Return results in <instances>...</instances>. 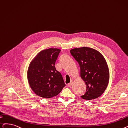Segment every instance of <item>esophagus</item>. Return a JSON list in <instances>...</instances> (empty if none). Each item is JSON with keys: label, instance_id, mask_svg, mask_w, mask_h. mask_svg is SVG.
<instances>
[{"label": "esophagus", "instance_id": "obj_1", "mask_svg": "<svg viewBox=\"0 0 128 128\" xmlns=\"http://www.w3.org/2000/svg\"><path fill=\"white\" fill-rule=\"evenodd\" d=\"M72 84H73V81H71V82H70V83H69L68 84V85H67L68 87H71V86L72 85Z\"/></svg>", "mask_w": 128, "mask_h": 128}]
</instances>
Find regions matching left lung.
<instances>
[{
	"mask_svg": "<svg viewBox=\"0 0 128 128\" xmlns=\"http://www.w3.org/2000/svg\"><path fill=\"white\" fill-rule=\"evenodd\" d=\"M70 53L78 63L81 78L86 85V92L80 97L92 100L100 96L109 80L108 67L102 54L87 47L72 49Z\"/></svg>",
	"mask_w": 128,
	"mask_h": 128,
	"instance_id": "left-lung-1",
	"label": "left lung"
}]
</instances>
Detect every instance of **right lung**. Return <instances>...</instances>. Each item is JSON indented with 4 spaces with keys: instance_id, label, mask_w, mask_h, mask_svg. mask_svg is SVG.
I'll list each match as a JSON object with an SVG mask.
<instances>
[{
    "instance_id": "add662e5",
    "label": "right lung",
    "mask_w": 128,
    "mask_h": 128,
    "mask_svg": "<svg viewBox=\"0 0 128 128\" xmlns=\"http://www.w3.org/2000/svg\"><path fill=\"white\" fill-rule=\"evenodd\" d=\"M60 50L48 48L38 53L30 64L28 79L38 96L50 98L58 95L65 86L63 77L55 67Z\"/></svg>"
}]
</instances>
